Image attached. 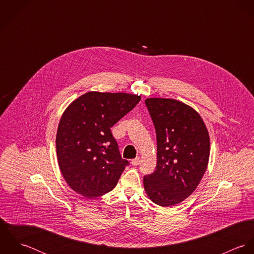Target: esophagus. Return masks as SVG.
I'll return each mask as SVG.
<instances>
[{
  "label": "esophagus",
  "mask_w": 254,
  "mask_h": 254,
  "mask_svg": "<svg viewBox=\"0 0 254 254\" xmlns=\"http://www.w3.org/2000/svg\"><path fill=\"white\" fill-rule=\"evenodd\" d=\"M131 163H132L133 166H138L141 163V158L140 157H136V158L131 160Z\"/></svg>",
  "instance_id": "1"
}]
</instances>
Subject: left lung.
Listing matches in <instances>:
<instances>
[{"instance_id": "1", "label": "left lung", "mask_w": 254, "mask_h": 254, "mask_svg": "<svg viewBox=\"0 0 254 254\" xmlns=\"http://www.w3.org/2000/svg\"><path fill=\"white\" fill-rule=\"evenodd\" d=\"M157 143L156 170L144 177L149 199L167 207L190 196L206 170L210 141L200 115L190 106L163 98L145 101Z\"/></svg>"}]
</instances>
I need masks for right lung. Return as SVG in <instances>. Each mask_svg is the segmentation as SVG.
Masks as SVG:
<instances>
[{
    "label": "right lung",
    "instance_id": "right-lung-1",
    "mask_svg": "<svg viewBox=\"0 0 254 254\" xmlns=\"http://www.w3.org/2000/svg\"><path fill=\"white\" fill-rule=\"evenodd\" d=\"M141 96L88 92L66 108L57 138L59 166L74 191L93 198L112 190L125 166L110 128L136 107Z\"/></svg>",
    "mask_w": 254,
    "mask_h": 254
}]
</instances>
